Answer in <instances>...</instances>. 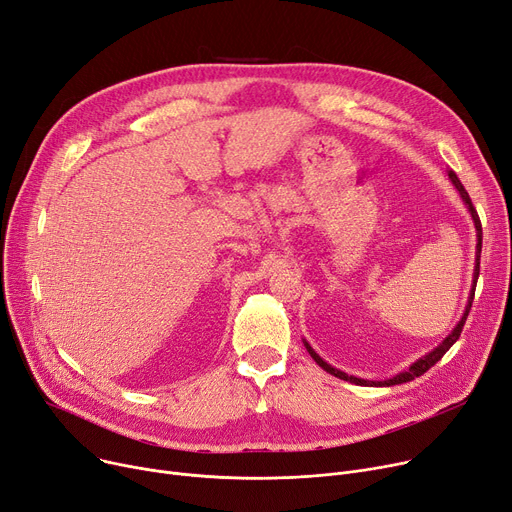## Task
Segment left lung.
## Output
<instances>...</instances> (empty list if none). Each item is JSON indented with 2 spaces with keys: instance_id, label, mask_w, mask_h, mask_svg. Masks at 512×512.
Here are the masks:
<instances>
[{
  "instance_id": "1",
  "label": "left lung",
  "mask_w": 512,
  "mask_h": 512,
  "mask_svg": "<svg viewBox=\"0 0 512 512\" xmlns=\"http://www.w3.org/2000/svg\"><path fill=\"white\" fill-rule=\"evenodd\" d=\"M448 177H450V182L455 184V188L459 190V194H461V198H463V202L467 204V208H469V213H471V219H473V223H475V231H477V246H475V270H473V285H471V293H469V302H467V306H465V312H463V316H461V320H459V324L453 328V333H450L436 349H432L428 355H424V357H419L415 364H411L409 366V370H405V372H401V374H397V376H393V378H388V380H382V382H374V380H364V378H357V376H349V374H345V372H341V370H337V368H333L330 364H326L324 359L310 347V343L308 341H304V345H306V349H308V353L312 355V359L314 362L322 368V370H326L328 374H333V376H337V378H341V380H347V382H351V384H357V386H393V384H403V382H409V380H415L417 376H422L424 372H428L436 362H440L442 359V355L453 347L455 343H457V339L461 337V330H463V326H465V320H467V316H469V310H471V304H473V295H475V285H477V277H479V258H482V221H479V217H477V210L473 208V202H471V198H469V194H467V190L463 188V184H461V179L457 177V173L455 171H448Z\"/></svg>"
}]
</instances>
